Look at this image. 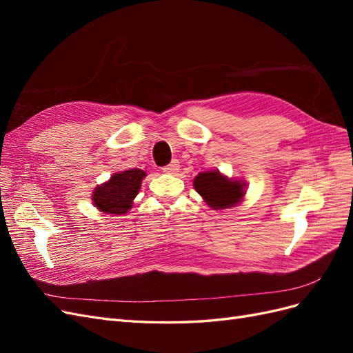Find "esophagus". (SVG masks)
I'll return each instance as SVG.
<instances>
[{"label": "esophagus", "mask_w": 353, "mask_h": 353, "mask_svg": "<svg viewBox=\"0 0 353 353\" xmlns=\"http://www.w3.org/2000/svg\"><path fill=\"white\" fill-rule=\"evenodd\" d=\"M178 170H179V162H178V160H172V162H170L169 165L163 166V172L165 174H175V172H178Z\"/></svg>", "instance_id": "esophagus-1"}]
</instances>
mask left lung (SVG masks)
I'll return each instance as SVG.
<instances>
[{"label": "left lung", "instance_id": "1", "mask_svg": "<svg viewBox=\"0 0 353 353\" xmlns=\"http://www.w3.org/2000/svg\"><path fill=\"white\" fill-rule=\"evenodd\" d=\"M194 190L203 197V201L213 209H230L240 205L245 196L248 184L241 179L228 178L219 170L200 172L193 181Z\"/></svg>", "mask_w": 353, "mask_h": 353}]
</instances>
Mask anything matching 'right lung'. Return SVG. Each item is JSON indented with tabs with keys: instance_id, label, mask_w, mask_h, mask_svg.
Wrapping results in <instances>:
<instances>
[{
	"instance_id": "obj_1",
	"label": "right lung",
	"mask_w": 353,
	"mask_h": 353,
	"mask_svg": "<svg viewBox=\"0 0 353 353\" xmlns=\"http://www.w3.org/2000/svg\"><path fill=\"white\" fill-rule=\"evenodd\" d=\"M145 176L144 170L137 168L113 174L109 181L94 188L92 205L109 215H125L132 209L134 199L140 193Z\"/></svg>"
}]
</instances>
